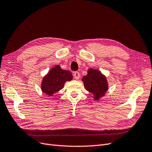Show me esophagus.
I'll return each mask as SVG.
<instances>
[{
    "label": "esophagus",
    "instance_id": "obj_1",
    "mask_svg": "<svg viewBox=\"0 0 152 152\" xmlns=\"http://www.w3.org/2000/svg\"><path fill=\"white\" fill-rule=\"evenodd\" d=\"M73 76H74L75 79L78 80L80 77V74L79 72H75L74 74H73Z\"/></svg>",
    "mask_w": 152,
    "mask_h": 152
}]
</instances>
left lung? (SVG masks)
Returning <instances> with one entry per match:
<instances>
[{"instance_id": "1", "label": "left lung", "mask_w": 152, "mask_h": 152, "mask_svg": "<svg viewBox=\"0 0 152 152\" xmlns=\"http://www.w3.org/2000/svg\"><path fill=\"white\" fill-rule=\"evenodd\" d=\"M86 90L93 94V98L98 100L108 90V82L100 71L93 69L88 71V75L82 78Z\"/></svg>"}]
</instances>
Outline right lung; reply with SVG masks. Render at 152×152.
I'll return each mask as SVG.
<instances>
[{
    "label": "right lung",
    "instance_id": "obj_1",
    "mask_svg": "<svg viewBox=\"0 0 152 152\" xmlns=\"http://www.w3.org/2000/svg\"><path fill=\"white\" fill-rule=\"evenodd\" d=\"M72 79L71 72L63 70L57 65L44 77L41 83V89L44 93L53 96L56 93L63 88L66 81H71Z\"/></svg>",
    "mask_w": 152,
    "mask_h": 152
}]
</instances>
